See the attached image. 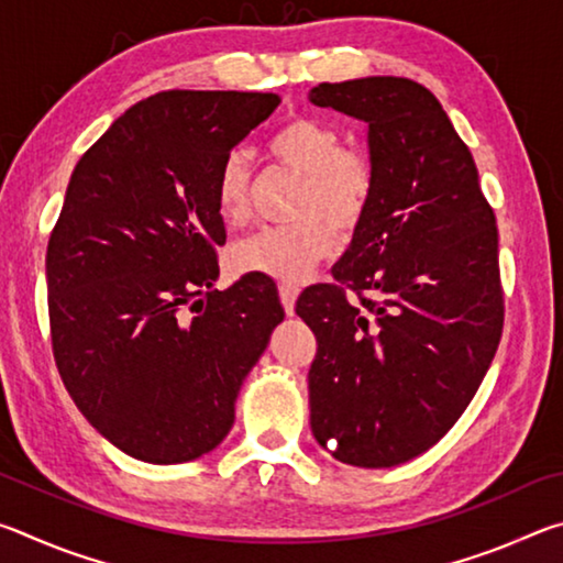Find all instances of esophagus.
I'll list each match as a JSON object with an SVG mask.
<instances>
[{
	"instance_id": "1",
	"label": "esophagus",
	"mask_w": 563,
	"mask_h": 563,
	"mask_svg": "<svg viewBox=\"0 0 563 563\" xmlns=\"http://www.w3.org/2000/svg\"><path fill=\"white\" fill-rule=\"evenodd\" d=\"M278 292H280L283 310L288 312V316H292V312H295V300H298L300 288H298V285H292V283H280L278 285Z\"/></svg>"
}]
</instances>
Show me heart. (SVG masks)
Here are the masks:
<instances>
[{
  "label": "heart",
  "mask_w": 563,
  "mask_h": 563,
  "mask_svg": "<svg viewBox=\"0 0 563 563\" xmlns=\"http://www.w3.org/2000/svg\"><path fill=\"white\" fill-rule=\"evenodd\" d=\"M268 156L300 176L285 225H263L238 238L231 263L238 273L275 280H300L338 251V233L352 235L373 206L377 170L357 144H340L328 121L295 117L273 133ZM253 174L241 151L223 158L216 174V211L228 225L251 213Z\"/></svg>",
  "instance_id": "obj_1"
}]
</instances>
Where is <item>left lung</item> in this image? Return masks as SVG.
I'll return each instance as SVG.
<instances>
[{
    "mask_svg": "<svg viewBox=\"0 0 563 563\" xmlns=\"http://www.w3.org/2000/svg\"><path fill=\"white\" fill-rule=\"evenodd\" d=\"M310 101L367 121L377 170L335 283L295 305L318 340L310 427L340 462L395 466L452 430L497 355V218L470 146L422 84L367 76L320 84Z\"/></svg>",
    "mask_w": 563,
    "mask_h": 563,
    "instance_id": "left-lung-1",
    "label": "left lung"
}]
</instances>
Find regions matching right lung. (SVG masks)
<instances>
[{"mask_svg":"<svg viewBox=\"0 0 563 563\" xmlns=\"http://www.w3.org/2000/svg\"><path fill=\"white\" fill-rule=\"evenodd\" d=\"M275 93L170 89L139 101L76 164L46 245L56 369L91 427L151 464L223 442L283 305L263 278L213 290L223 158Z\"/></svg>","mask_w":563,"mask_h":563,"instance_id":"1","label":"right lung"}]
</instances>
